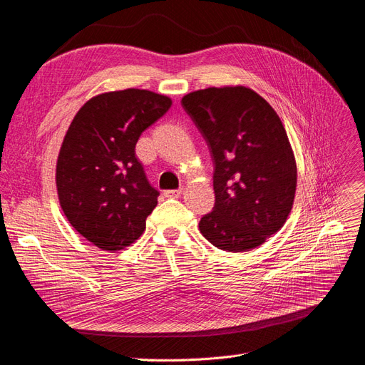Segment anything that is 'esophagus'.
I'll return each mask as SVG.
<instances>
[{"mask_svg": "<svg viewBox=\"0 0 365 365\" xmlns=\"http://www.w3.org/2000/svg\"><path fill=\"white\" fill-rule=\"evenodd\" d=\"M182 193V188H177V190H166L163 195L166 197H180Z\"/></svg>", "mask_w": 365, "mask_h": 365, "instance_id": "esophagus-1", "label": "esophagus"}]
</instances>
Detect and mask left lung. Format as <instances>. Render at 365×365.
Wrapping results in <instances>:
<instances>
[{
	"instance_id": "1",
	"label": "left lung",
	"mask_w": 365,
	"mask_h": 365,
	"mask_svg": "<svg viewBox=\"0 0 365 365\" xmlns=\"http://www.w3.org/2000/svg\"><path fill=\"white\" fill-rule=\"evenodd\" d=\"M181 105L207 140L215 203L199 230L217 249H256L279 232L297 190L294 151L279 115L245 86L190 93Z\"/></svg>"
}]
</instances>
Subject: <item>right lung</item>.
<instances>
[{"instance_id": "obj_1", "label": "right lung", "mask_w": 365, "mask_h": 365, "mask_svg": "<svg viewBox=\"0 0 365 365\" xmlns=\"http://www.w3.org/2000/svg\"><path fill=\"white\" fill-rule=\"evenodd\" d=\"M172 100L128 88L93 97L79 109L56 162V190L70 225L101 250L135 242L157 205L135 148Z\"/></svg>"}]
</instances>
